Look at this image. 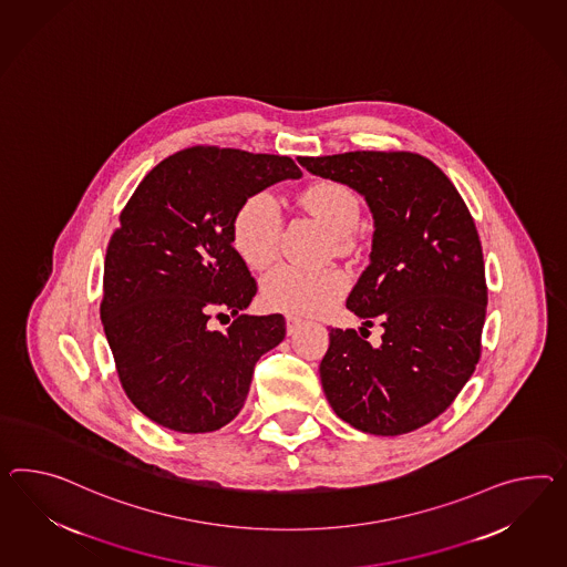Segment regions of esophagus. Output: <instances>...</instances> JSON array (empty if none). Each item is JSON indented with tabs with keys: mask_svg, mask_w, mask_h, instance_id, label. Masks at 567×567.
Masks as SVG:
<instances>
[{
	"mask_svg": "<svg viewBox=\"0 0 567 567\" xmlns=\"http://www.w3.org/2000/svg\"><path fill=\"white\" fill-rule=\"evenodd\" d=\"M300 324H302V319H298V317H291V315L286 317V329H288V334L296 333V331L300 329Z\"/></svg>",
	"mask_w": 567,
	"mask_h": 567,
	"instance_id": "obj_1",
	"label": "esophagus"
}]
</instances>
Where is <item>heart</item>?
Segmentation results:
<instances>
[{"mask_svg":"<svg viewBox=\"0 0 567 567\" xmlns=\"http://www.w3.org/2000/svg\"><path fill=\"white\" fill-rule=\"evenodd\" d=\"M306 209L334 234L341 248L351 245L362 205L355 190L339 181H319L302 193ZM284 228L281 204L271 190H257L238 207L233 219V245L250 269H262L279 252ZM349 279L341 269H306L291 262L274 267L262 277V302L288 315H319L329 310L348 291Z\"/></svg>","mask_w":567,"mask_h":567,"instance_id":"heart-1","label":"heart"}]
</instances>
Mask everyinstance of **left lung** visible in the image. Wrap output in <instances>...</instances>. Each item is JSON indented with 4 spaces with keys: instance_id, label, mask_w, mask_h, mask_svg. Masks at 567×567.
<instances>
[{
    "instance_id": "left-lung-1",
    "label": "left lung",
    "mask_w": 567,
    "mask_h": 567,
    "mask_svg": "<svg viewBox=\"0 0 567 567\" xmlns=\"http://www.w3.org/2000/svg\"><path fill=\"white\" fill-rule=\"evenodd\" d=\"M298 162L362 193L377 226L348 308L365 326L378 319L383 343L374 349L353 329H331L320 362L324 394L365 434L413 432L452 405L480 362L487 284L473 216L451 178L413 152Z\"/></svg>"
}]
</instances>
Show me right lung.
<instances>
[{
	"instance_id": "1",
	"label": "right lung",
	"mask_w": 567,
	"mask_h": 567,
	"mask_svg": "<svg viewBox=\"0 0 567 567\" xmlns=\"http://www.w3.org/2000/svg\"><path fill=\"white\" fill-rule=\"evenodd\" d=\"M302 173L288 156L193 146L137 185L104 259L101 319L121 386L146 417L216 432L245 405L255 363L286 337L281 315L248 317L257 293L233 219L257 190ZM230 311L234 324L206 322Z\"/></svg>"
}]
</instances>
